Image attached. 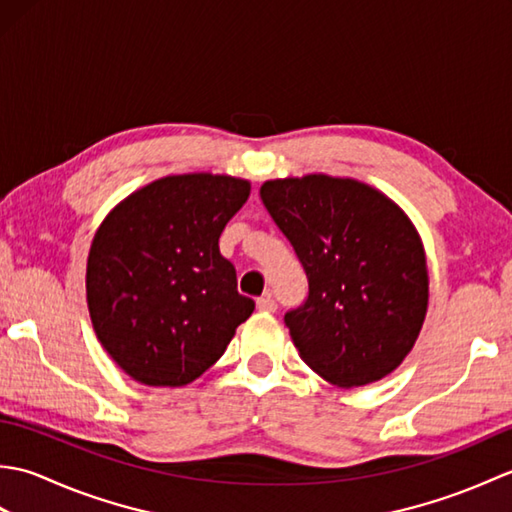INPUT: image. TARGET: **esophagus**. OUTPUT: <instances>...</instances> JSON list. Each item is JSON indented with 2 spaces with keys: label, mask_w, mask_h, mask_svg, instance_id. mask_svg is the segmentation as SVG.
<instances>
[{
  "label": "esophagus",
  "mask_w": 512,
  "mask_h": 512,
  "mask_svg": "<svg viewBox=\"0 0 512 512\" xmlns=\"http://www.w3.org/2000/svg\"><path fill=\"white\" fill-rule=\"evenodd\" d=\"M257 310L259 312H275L277 310V301L273 297V292H266V295L257 299Z\"/></svg>",
  "instance_id": "1"
}]
</instances>
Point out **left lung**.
Returning <instances> with one entry per match:
<instances>
[{
    "label": "left lung",
    "mask_w": 512,
    "mask_h": 512,
    "mask_svg": "<svg viewBox=\"0 0 512 512\" xmlns=\"http://www.w3.org/2000/svg\"><path fill=\"white\" fill-rule=\"evenodd\" d=\"M308 277V299L286 312L310 369L339 387L374 383L416 343L429 303L416 226L387 195L323 173L259 189Z\"/></svg>",
    "instance_id": "1"
}]
</instances>
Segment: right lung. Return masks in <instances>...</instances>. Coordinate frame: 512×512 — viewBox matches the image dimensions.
Returning <instances> with one entry per match:
<instances>
[{
    "label": "right lung",
    "instance_id": "1",
    "mask_svg": "<svg viewBox=\"0 0 512 512\" xmlns=\"http://www.w3.org/2000/svg\"><path fill=\"white\" fill-rule=\"evenodd\" d=\"M250 182L167 176L129 195L92 239L85 290L94 332L116 365L149 387H182L231 343L255 301L220 255Z\"/></svg>",
    "mask_w": 512,
    "mask_h": 512
}]
</instances>
